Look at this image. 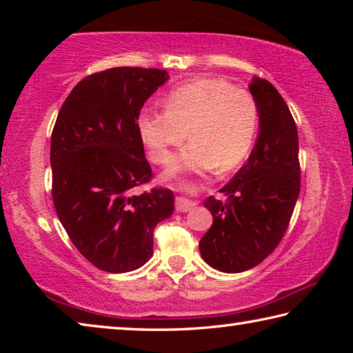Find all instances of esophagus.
Returning <instances> with one entry per match:
<instances>
[{"label":"esophagus","instance_id":"esophagus-1","mask_svg":"<svg viewBox=\"0 0 353 353\" xmlns=\"http://www.w3.org/2000/svg\"><path fill=\"white\" fill-rule=\"evenodd\" d=\"M194 205H196V202L191 201V199H185V198H177L176 199V208L179 212H190Z\"/></svg>","mask_w":353,"mask_h":353}]
</instances>
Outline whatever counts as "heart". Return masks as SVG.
I'll return each mask as SVG.
<instances>
[{"mask_svg": "<svg viewBox=\"0 0 353 353\" xmlns=\"http://www.w3.org/2000/svg\"><path fill=\"white\" fill-rule=\"evenodd\" d=\"M166 109L143 107L137 129L152 162L168 163L174 149L191 141L166 168L165 177L181 172L236 168L256 134L259 105L252 93L219 77H198L166 94Z\"/></svg>", "mask_w": 353, "mask_h": 353, "instance_id": "1", "label": "heart"}]
</instances>
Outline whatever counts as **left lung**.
<instances>
[{
    "instance_id": "obj_1",
    "label": "left lung",
    "mask_w": 353,
    "mask_h": 353,
    "mask_svg": "<svg viewBox=\"0 0 353 353\" xmlns=\"http://www.w3.org/2000/svg\"><path fill=\"white\" fill-rule=\"evenodd\" d=\"M249 92L259 105V137L248 162L204 207L213 224L199 241L207 265L243 272L261 263L285 235L301 191L299 139L288 105L271 82L252 77Z\"/></svg>"
}]
</instances>
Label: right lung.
<instances>
[{
    "instance_id": "add662e5",
    "label": "right lung",
    "mask_w": 353,
    "mask_h": 353,
    "mask_svg": "<svg viewBox=\"0 0 353 353\" xmlns=\"http://www.w3.org/2000/svg\"><path fill=\"white\" fill-rule=\"evenodd\" d=\"M170 79L165 70L117 67L87 76L61 107L51 135L52 201L70 240L105 272L139 270L152 256L155 225L174 194L154 188L137 118Z\"/></svg>"
}]
</instances>
